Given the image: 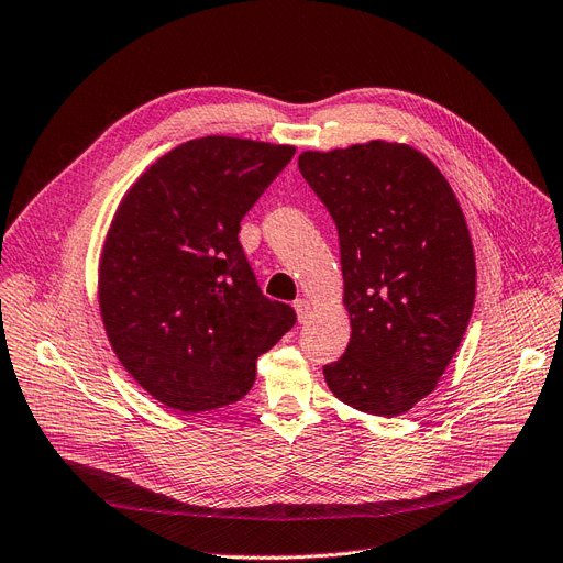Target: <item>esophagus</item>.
<instances>
[{
    "label": "esophagus",
    "mask_w": 563,
    "mask_h": 563,
    "mask_svg": "<svg viewBox=\"0 0 563 563\" xmlns=\"http://www.w3.org/2000/svg\"><path fill=\"white\" fill-rule=\"evenodd\" d=\"M295 310H297L299 322H306L308 314H310V303H308L306 299H297V301H295Z\"/></svg>",
    "instance_id": "esophagus-1"
}]
</instances>
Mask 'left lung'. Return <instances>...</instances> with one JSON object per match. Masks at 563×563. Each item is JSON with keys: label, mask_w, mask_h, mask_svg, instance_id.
Segmentation results:
<instances>
[{"label": "left lung", "mask_w": 563, "mask_h": 563, "mask_svg": "<svg viewBox=\"0 0 563 563\" xmlns=\"http://www.w3.org/2000/svg\"><path fill=\"white\" fill-rule=\"evenodd\" d=\"M299 169L338 228L352 324L324 379L345 405L398 417L432 394L467 331L476 299L467 221L446 177L409 144L303 152Z\"/></svg>", "instance_id": "obj_1"}]
</instances>
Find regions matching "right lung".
<instances>
[{
    "instance_id": "right-lung-1",
    "label": "right lung",
    "mask_w": 563,
    "mask_h": 563,
    "mask_svg": "<svg viewBox=\"0 0 563 563\" xmlns=\"http://www.w3.org/2000/svg\"><path fill=\"white\" fill-rule=\"evenodd\" d=\"M295 146L207 135L161 156L117 207L99 264L110 345L146 394L179 411L241 400L257 356L297 312L262 295L239 243Z\"/></svg>"
}]
</instances>
